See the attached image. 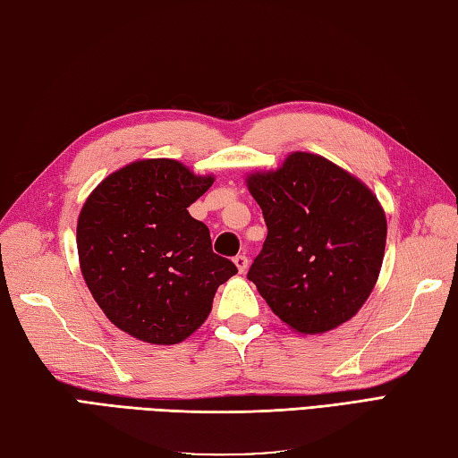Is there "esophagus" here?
Here are the masks:
<instances>
[{
    "label": "esophagus",
    "instance_id": "1",
    "mask_svg": "<svg viewBox=\"0 0 458 458\" xmlns=\"http://www.w3.org/2000/svg\"><path fill=\"white\" fill-rule=\"evenodd\" d=\"M233 261H235L239 273H245V271H247V267H249V259H247V255L241 253V255H237L235 259H233Z\"/></svg>",
    "mask_w": 458,
    "mask_h": 458
}]
</instances>
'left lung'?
<instances>
[{
	"instance_id": "left-lung-1",
	"label": "left lung",
	"mask_w": 458,
	"mask_h": 458,
	"mask_svg": "<svg viewBox=\"0 0 458 458\" xmlns=\"http://www.w3.org/2000/svg\"><path fill=\"white\" fill-rule=\"evenodd\" d=\"M267 239L247 279L283 323L331 331L363 307L383 265L386 219L370 189L321 155L291 153L247 179Z\"/></svg>"
}]
</instances>
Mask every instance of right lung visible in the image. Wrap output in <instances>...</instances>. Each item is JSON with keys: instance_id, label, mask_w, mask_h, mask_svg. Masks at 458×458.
<instances>
[{"instance_id": "right-lung-1", "label": "right lung", "mask_w": 458, "mask_h": 458, "mask_svg": "<svg viewBox=\"0 0 458 458\" xmlns=\"http://www.w3.org/2000/svg\"><path fill=\"white\" fill-rule=\"evenodd\" d=\"M211 185V175H193L179 161L143 159L103 179L83 205V279L109 321L135 339H187L211 313L219 284L237 273L187 211Z\"/></svg>"}]
</instances>
